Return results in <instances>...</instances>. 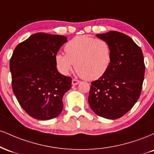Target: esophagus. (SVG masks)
<instances>
[{
  "instance_id": "esophagus-1",
  "label": "esophagus",
  "mask_w": 154,
  "mask_h": 154,
  "mask_svg": "<svg viewBox=\"0 0 154 154\" xmlns=\"http://www.w3.org/2000/svg\"><path fill=\"white\" fill-rule=\"evenodd\" d=\"M79 82H80V81L77 80V79H73L72 81V85H78Z\"/></svg>"
}]
</instances>
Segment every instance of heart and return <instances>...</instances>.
Segmentation results:
<instances>
[{
    "label": "heart",
    "instance_id": "b5f03b06",
    "mask_svg": "<svg viewBox=\"0 0 154 154\" xmlns=\"http://www.w3.org/2000/svg\"><path fill=\"white\" fill-rule=\"evenodd\" d=\"M66 55L58 54L55 62L60 73L68 75L75 63V69L87 80H95L108 71L112 61L109 43L87 35L72 39L64 47Z\"/></svg>",
    "mask_w": 154,
    "mask_h": 154
}]
</instances>
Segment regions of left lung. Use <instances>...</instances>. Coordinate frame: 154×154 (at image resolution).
Masks as SVG:
<instances>
[{
	"mask_svg": "<svg viewBox=\"0 0 154 154\" xmlns=\"http://www.w3.org/2000/svg\"><path fill=\"white\" fill-rule=\"evenodd\" d=\"M96 37L110 45L112 61L105 75L92 82L88 103L97 115L119 119L132 109L140 95L145 74L143 54L124 33L109 31Z\"/></svg>",
	"mask_w": 154,
	"mask_h": 154,
	"instance_id": "8db88e82",
	"label": "left lung"
}]
</instances>
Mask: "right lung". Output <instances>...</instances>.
Instances as JSON below:
<instances>
[{"instance_id": "1", "label": "right lung", "mask_w": 154, "mask_h": 154, "mask_svg": "<svg viewBox=\"0 0 154 154\" xmlns=\"http://www.w3.org/2000/svg\"><path fill=\"white\" fill-rule=\"evenodd\" d=\"M67 38L38 32L19 43L10 60L12 89L22 109L34 119L56 118L72 79L58 72L55 56Z\"/></svg>"}]
</instances>
